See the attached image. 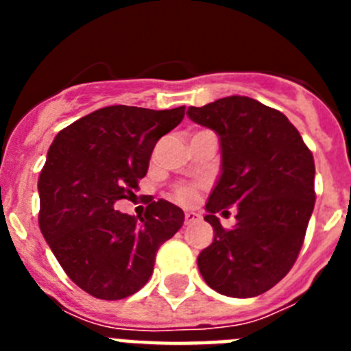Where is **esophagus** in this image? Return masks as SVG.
I'll return each mask as SVG.
<instances>
[{"label":"esophagus","instance_id":"obj_1","mask_svg":"<svg viewBox=\"0 0 351 351\" xmlns=\"http://www.w3.org/2000/svg\"><path fill=\"white\" fill-rule=\"evenodd\" d=\"M198 218H200V214L195 213V210H186V213H184V221H186V223L197 221Z\"/></svg>","mask_w":351,"mask_h":351}]
</instances>
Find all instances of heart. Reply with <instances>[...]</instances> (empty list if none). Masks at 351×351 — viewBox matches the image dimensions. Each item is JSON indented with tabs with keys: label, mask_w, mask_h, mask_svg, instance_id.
Returning <instances> with one entry per match:
<instances>
[{
	"label": "heart",
	"mask_w": 351,
	"mask_h": 351,
	"mask_svg": "<svg viewBox=\"0 0 351 351\" xmlns=\"http://www.w3.org/2000/svg\"><path fill=\"white\" fill-rule=\"evenodd\" d=\"M195 197H197V191L193 186H179L178 188V198L181 202H193Z\"/></svg>",
	"instance_id": "b5f03b06"
}]
</instances>
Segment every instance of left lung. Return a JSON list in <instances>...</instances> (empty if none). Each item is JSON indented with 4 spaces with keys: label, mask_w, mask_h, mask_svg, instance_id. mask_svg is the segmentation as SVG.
<instances>
[{
    "label": "left lung",
    "mask_w": 351,
    "mask_h": 351,
    "mask_svg": "<svg viewBox=\"0 0 351 351\" xmlns=\"http://www.w3.org/2000/svg\"><path fill=\"white\" fill-rule=\"evenodd\" d=\"M186 116L218 135L221 172L204 216L213 226L198 271L226 297H256L281 281L302 247L315 207V161L288 117L247 96H226ZM238 207L232 231L215 213Z\"/></svg>",
    "instance_id": "1"
}]
</instances>
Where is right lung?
Wrapping results in <instances>:
<instances>
[{
    "mask_svg": "<svg viewBox=\"0 0 351 351\" xmlns=\"http://www.w3.org/2000/svg\"><path fill=\"white\" fill-rule=\"evenodd\" d=\"M184 117V107L151 110L110 105L56 135L38 179L40 230L61 267L89 295L117 300L141 290L156 251L184 213L158 200L135 218L114 204L138 188L154 145Z\"/></svg>",
    "mask_w": 351,
    "mask_h": 351,
    "instance_id": "obj_1",
    "label": "right lung"
}]
</instances>
